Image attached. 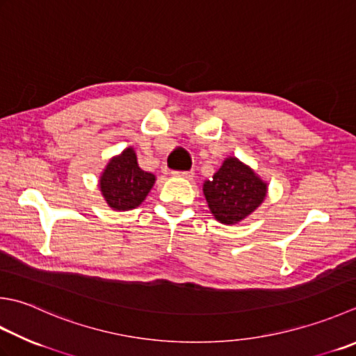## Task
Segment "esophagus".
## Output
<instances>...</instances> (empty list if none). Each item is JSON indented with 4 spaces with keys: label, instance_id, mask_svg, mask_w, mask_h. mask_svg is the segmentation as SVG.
Masks as SVG:
<instances>
[{
    "label": "esophagus",
    "instance_id": "1",
    "mask_svg": "<svg viewBox=\"0 0 356 356\" xmlns=\"http://www.w3.org/2000/svg\"><path fill=\"white\" fill-rule=\"evenodd\" d=\"M174 177H184V179H191L194 176L193 171H174L172 172Z\"/></svg>",
    "mask_w": 356,
    "mask_h": 356
}]
</instances>
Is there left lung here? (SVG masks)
Returning <instances> with one entry per match:
<instances>
[{
	"label": "left lung",
	"instance_id": "1",
	"mask_svg": "<svg viewBox=\"0 0 356 356\" xmlns=\"http://www.w3.org/2000/svg\"><path fill=\"white\" fill-rule=\"evenodd\" d=\"M204 194L214 219L234 225L262 204L267 184L239 159L228 157L213 179L205 180Z\"/></svg>",
	"mask_w": 356,
	"mask_h": 356
}]
</instances>
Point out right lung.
I'll use <instances>...</instances> for the list:
<instances>
[{
    "label": "right lung",
    "instance_id": "add662e5",
    "mask_svg": "<svg viewBox=\"0 0 356 356\" xmlns=\"http://www.w3.org/2000/svg\"><path fill=\"white\" fill-rule=\"evenodd\" d=\"M154 182V174L138 166L136 151L129 146L108 162L100 176V191L113 210L128 211L142 204Z\"/></svg>",
    "mask_w": 356,
    "mask_h": 356
}]
</instances>
